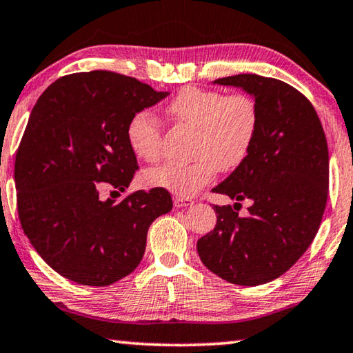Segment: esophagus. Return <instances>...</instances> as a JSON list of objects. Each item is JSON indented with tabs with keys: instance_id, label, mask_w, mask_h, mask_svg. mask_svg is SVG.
<instances>
[{
	"instance_id": "esophagus-1",
	"label": "esophagus",
	"mask_w": 353,
	"mask_h": 353,
	"mask_svg": "<svg viewBox=\"0 0 353 353\" xmlns=\"http://www.w3.org/2000/svg\"><path fill=\"white\" fill-rule=\"evenodd\" d=\"M192 203H194V201H192V199H189V197H180V196H176L175 199H173V205H175L176 208L191 207Z\"/></svg>"
}]
</instances>
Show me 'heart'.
<instances>
[{"label": "heart", "instance_id": "obj_1", "mask_svg": "<svg viewBox=\"0 0 353 353\" xmlns=\"http://www.w3.org/2000/svg\"><path fill=\"white\" fill-rule=\"evenodd\" d=\"M167 113L192 127L194 139L188 164H164L146 172L148 185L191 197L208 185L218 170H236L252 151L259 127V106L252 95L237 92L185 88L173 97ZM127 141L137 157L156 162L162 156L161 122L150 111H139L127 125Z\"/></svg>", "mask_w": 353, "mask_h": 353}]
</instances>
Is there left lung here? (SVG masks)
Instances as JSON below:
<instances>
[{
  "label": "left lung",
  "mask_w": 353,
  "mask_h": 353,
  "mask_svg": "<svg viewBox=\"0 0 353 353\" xmlns=\"http://www.w3.org/2000/svg\"><path fill=\"white\" fill-rule=\"evenodd\" d=\"M214 84L243 89L259 106L252 151L213 188L252 205L248 217L213 205L216 226L197 240V253L218 277L254 287L287 272L312 243L328 199V145L312 103L283 81L236 74Z\"/></svg>",
  "instance_id": "obj_1"
}]
</instances>
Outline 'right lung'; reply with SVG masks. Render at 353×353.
I'll use <instances>...</instances> for the list:
<instances>
[{
	"label": "right lung",
	"instance_id": "obj_1",
	"mask_svg": "<svg viewBox=\"0 0 353 353\" xmlns=\"http://www.w3.org/2000/svg\"><path fill=\"white\" fill-rule=\"evenodd\" d=\"M167 95L95 70L62 76L33 106L15 154L17 212L25 236L62 277L89 287L124 279L141 261L151 223L172 210L162 188L100 199L103 188H129L139 164L127 125Z\"/></svg>",
	"mask_w": 353,
	"mask_h": 353
}]
</instances>
